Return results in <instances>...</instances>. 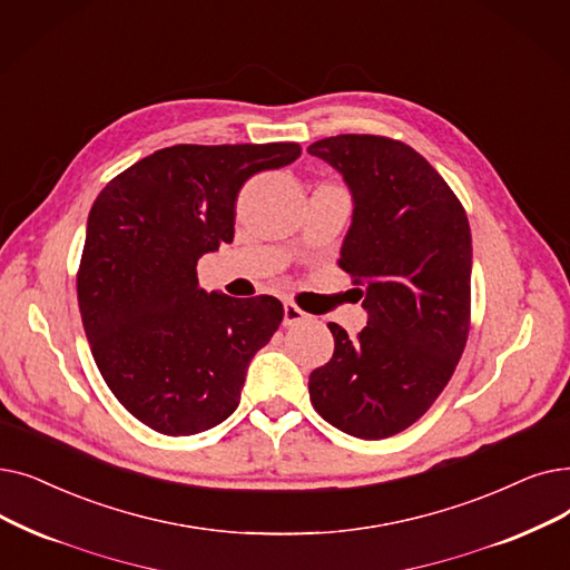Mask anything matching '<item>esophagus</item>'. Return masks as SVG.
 <instances>
[{"label": "esophagus", "mask_w": 570, "mask_h": 570, "mask_svg": "<svg viewBox=\"0 0 570 570\" xmlns=\"http://www.w3.org/2000/svg\"><path fill=\"white\" fill-rule=\"evenodd\" d=\"M309 316L293 303H284V326H295V324H303Z\"/></svg>", "instance_id": "34e87169"}]
</instances>
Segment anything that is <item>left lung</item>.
Wrapping results in <instances>:
<instances>
[{
    "mask_svg": "<svg viewBox=\"0 0 570 570\" xmlns=\"http://www.w3.org/2000/svg\"><path fill=\"white\" fill-rule=\"evenodd\" d=\"M307 151L335 167L354 214L340 267L361 286L367 326L328 324L333 358L309 375L314 410L363 440L405 431L448 386L470 328L468 216L431 163L377 135H337Z\"/></svg>",
    "mask_w": 570,
    "mask_h": 570,
    "instance_id": "8db88e82",
    "label": "left lung"
}]
</instances>
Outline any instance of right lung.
<instances>
[{
  "instance_id": "obj_1",
  "label": "right lung",
  "mask_w": 570,
  "mask_h": 570,
  "mask_svg": "<svg viewBox=\"0 0 570 570\" xmlns=\"http://www.w3.org/2000/svg\"><path fill=\"white\" fill-rule=\"evenodd\" d=\"M301 144H177L114 177L88 214L77 277L92 358L141 424L195 435L237 410L246 367L284 318L272 295L230 298L197 261L230 244L244 181Z\"/></svg>"
}]
</instances>
